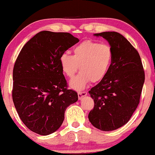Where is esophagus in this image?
<instances>
[{
    "mask_svg": "<svg viewBox=\"0 0 155 155\" xmlns=\"http://www.w3.org/2000/svg\"><path fill=\"white\" fill-rule=\"evenodd\" d=\"M78 98H79V100H81L82 97H85V96H86L87 95V92L86 91H83V92H78Z\"/></svg>",
    "mask_w": 155,
    "mask_h": 155,
    "instance_id": "obj_1",
    "label": "esophagus"
}]
</instances>
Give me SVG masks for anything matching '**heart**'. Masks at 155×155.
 Instances as JSON below:
<instances>
[{
  "mask_svg": "<svg viewBox=\"0 0 155 155\" xmlns=\"http://www.w3.org/2000/svg\"><path fill=\"white\" fill-rule=\"evenodd\" d=\"M113 52L107 44H100L85 41L73 49V55L63 53L60 57L62 71L68 78H74L79 70L78 77L70 82V87L75 90L84 89L89 82H98L107 75L111 67Z\"/></svg>",
  "mask_w": 155,
  "mask_h": 155,
  "instance_id": "heart-1",
  "label": "heart"
}]
</instances>
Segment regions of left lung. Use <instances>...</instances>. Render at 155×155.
Listing matches in <instances>:
<instances>
[{"mask_svg": "<svg viewBox=\"0 0 155 155\" xmlns=\"http://www.w3.org/2000/svg\"><path fill=\"white\" fill-rule=\"evenodd\" d=\"M108 41L113 59L107 75L89 94L94 108L90 122L102 131H112L129 121L140 102L144 82V71L137 51L117 32L95 33Z\"/></svg>", "mask_w": 155, "mask_h": 155, "instance_id": "1", "label": "left lung"}]
</instances>
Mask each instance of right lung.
Wrapping results in <instances>:
<instances>
[{"mask_svg": "<svg viewBox=\"0 0 155 155\" xmlns=\"http://www.w3.org/2000/svg\"><path fill=\"white\" fill-rule=\"evenodd\" d=\"M79 39L68 33L44 31L23 46L15 60L12 97L24 124L48 135L63 124L65 112L77 102L78 93L68 89L60 57Z\"/></svg>", "mask_w": 155, "mask_h": 155, "instance_id": "obj_1", "label": "right lung"}]
</instances>
